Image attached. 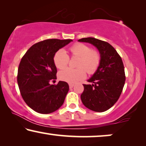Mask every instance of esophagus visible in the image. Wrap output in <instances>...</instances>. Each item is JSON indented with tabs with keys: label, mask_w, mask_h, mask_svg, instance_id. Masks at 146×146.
<instances>
[{
	"label": "esophagus",
	"mask_w": 146,
	"mask_h": 146,
	"mask_svg": "<svg viewBox=\"0 0 146 146\" xmlns=\"http://www.w3.org/2000/svg\"><path fill=\"white\" fill-rule=\"evenodd\" d=\"M74 86V84H69L70 88H73Z\"/></svg>",
	"instance_id": "1"
}]
</instances>
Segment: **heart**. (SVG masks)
<instances>
[{
    "mask_svg": "<svg viewBox=\"0 0 146 146\" xmlns=\"http://www.w3.org/2000/svg\"><path fill=\"white\" fill-rule=\"evenodd\" d=\"M71 56L78 57L77 68H66L58 73V78L61 80L74 84L82 80L86 77V72L88 74H94L98 69L101 62L100 54L96 50L83 43H75L70 48ZM70 58L66 51L60 49L54 56V62L56 68L62 69L69 63Z\"/></svg>",
    "mask_w": 146,
    "mask_h": 146,
    "instance_id": "obj_1",
    "label": "heart"
}]
</instances>
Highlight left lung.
<instances>
[{"instance_id":"left-lung-1","label":"left lung","mask_w":146,"mask_h":146,"mask_svg":"<svg viewBox=\"0 0 146 146\" xmlns=\"http://www.w3.org/2000/svg\"><path fill=\"white\" fill-rule=\"evenodd\" d=\"M78 41L93 44L101 56L98 69L88 80L92 84H83L84 89L80 96L82 102L91 110L105 111L114 105L122 92L125 80L122 60L107 42L92 37L83 38Z\"/></svg>"}]
</instances>
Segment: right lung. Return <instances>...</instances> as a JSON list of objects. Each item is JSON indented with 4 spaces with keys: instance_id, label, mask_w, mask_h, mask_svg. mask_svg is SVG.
<instances>
[{
    "instance_id": "obj_1",
    "label": "right lung",
    "mask_w": 146,
    "mask_h": 146,
    "mask_svg": "<svg viewBox=\"0 0 146 146\" xmlns=\"http://www.w3.org/2000/svg\"><path fill=\"white\" fill-rule=\"evenodd\" d=\"M71 39H48L32 46L22 58L18 69L17 82L21 96L29 106L40 113H50L60 108L69 90L67 82L56 79L54 56Z\"/></svg>"
}]
</instances>
